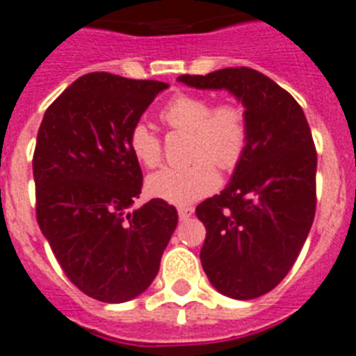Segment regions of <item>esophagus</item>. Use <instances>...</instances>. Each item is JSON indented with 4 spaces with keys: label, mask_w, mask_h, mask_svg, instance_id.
Segmentation results:
<instances>
[{
    "label": "esophagus",
    "mask_w": 356,
    "mask_h": 356,
    "mask_svg": "<svg viewBox=\"0 0 356 356\" xmlns=\"http://www.w3.org/2000/svg\"><path fill=\"white\" fill-rule=\"evenodd\" d=\"M177 213H179V219L186 220L193 215V208H192V206H179Z\"/></svg>",
    "instance_id": "esophagus-1"
}]
</instances>
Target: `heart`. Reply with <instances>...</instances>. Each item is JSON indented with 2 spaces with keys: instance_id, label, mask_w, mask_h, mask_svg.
<instances>
[{
  "instance_id": "heart-1",
  "label": "heart",
  "mask_w": 356,
  "mask_h": 356,
  "mask_svg": "<svg viewBox=\"0 0 356 356\" xmlns=\"http://www.w3.org/2000/svg\"><path fill=\"white\" fill-rule=\"evenodd\" d=\"M161 119L173 132H186V157L192 163L152 173L146 190L170 204H192L219 184L213 166L232 172L246 154L250 119L246 108L235 101L213 104L202 94L179 92L161 110ZM128 148L143 166L155 168L163 161V141L145 122L128 132Z\"/></svg>"
}]
</instances>
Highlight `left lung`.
I'll list each match as a JSON object with an SVG mask.
<instances>
[{"instance_id":"left-lung-1","label":"left lung","mask_w":356,"mask_h":356,"mask_svg":"<svg viewBox=\"0 0 356 356\" xmlns=\"http://www.w3.org/2000/svg\"><path fill=\"white\" fill-rule=\"evenodd\" d=\"M193 88L228 90L243 101L250 141L234 177L195 213L206 228L202 270L219 293L250 300L284 279L312 229L316 150L300 104L248 67L179 76Z\"/></svg>"}]
</instances>
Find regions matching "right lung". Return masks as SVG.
Masks as SVG:
<instances>
[{"label": "right lung", "mask_w": 356, "mask_h": 356, "mask_svg": "<svg viewBox=\"0 0 356 356\" xmlns=\"http://www.w3.org/2000/svg\"><path fill=\"white\" fill-rule=\"evenodd\" d=\"M164 88L92 72L50 104L38 132V224L72 284L101 302L141 295L177 226V210L161 199L127 211L143 188L128 132Z\"/></svg>", "instance_id": "add662e5"}]
</instances>
